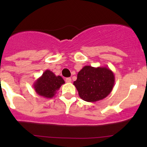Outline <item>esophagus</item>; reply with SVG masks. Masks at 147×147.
<instances>
[{"label":"esophagus","mask_w":147,"mask_h":147,"mask_svg":"<svg viewBox=\"0 0 147 147\" xmlns=\"http://www.w3.org/2000/svg\"><path fill=\"white\" fill-rule=\"evenodd\" d=\"M65 82H67V83L71 82H72V79H71L70 78H66V79H65Z\"/></svg>","instance_id":"34e87169"}]
</instances>
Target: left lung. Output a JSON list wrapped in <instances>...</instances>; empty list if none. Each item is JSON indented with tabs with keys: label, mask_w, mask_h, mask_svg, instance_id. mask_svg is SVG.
Instances as JSON below:
<instances>
[{
	"label": "left lung",
	"mask_w": 147,
	"mask_h": 147,
	"mask_svg": "<svg viewBox=\"0 0 147 147\" xmlns=\"http://www.w3.org/2000/svg\"><path fill=\"white\" fill-rule=\"evenodd\" d=\"M115 82V75L107 67H94L86 65L78 72L73 84L82 100L94 102L107 97L113 89Z\"/></svg>",
	"instance_id": "1"
}]
</instances>
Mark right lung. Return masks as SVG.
<instances>
[{
	"instance_id": "add662e5",
	"label": "right lung",
	"mask_w": 147,
	"mask_h": 147,
	"mask_svg": "<svg viewBox=\"0 0 147 147\" xmlns=\"http://www.w3.org/2000/svg\"><path fill=\"white\" fill-rule=\"evenodd\" d=\"M65 84L61 76H56L52 71L46 69L33 84L35 91L38 95L45 98H53L57 90Z\"/></svg>"
}]
</instances>
